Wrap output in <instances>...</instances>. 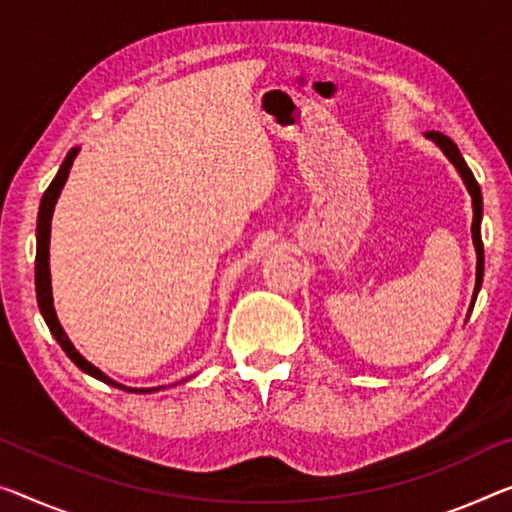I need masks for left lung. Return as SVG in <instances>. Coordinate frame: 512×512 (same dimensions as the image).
Here are the masks:
<instances>
[{"instance_id":"1","label":"left lung","mask_w":512,"mask_h":512,"mask_svg":"<svg viewBox=\"0 0 512 512\" xmlns=\"http://www.w3.org/2000/svg\"><path fill=\"white\" fill-rule=\"evenodd\" d=\"M428 139L435 141V144L442 148L444 155L448 160L453 162V167L458 169V174L465 180L467 190L471 194V206H474V222H471V238H474V247H476V286H474V297H471V304H469V313L474 309V302L478 297V290H481V283H483V270H485V256H483V240H481V219H483V194H481V187H478L474 174H471V169L467 167V162L462 160V155L458 151V146L453 144L451 139L442 132H428L426 135ZM467 313V316H469Z\"/></svg>"}]
</instances>
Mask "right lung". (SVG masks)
<instances>
[{
    "label": "right lung",
    "instance_id": "obj_1",
    "mask_svg": "<svg viewBox=\"0 0 512 512\" xmlns=\"http://www.w3.org/2000/svg\"><path fill=\"white\" fill-rule=\"evenodd\" d=\"M80 153V148H70V153L66 155V160L61 162V169L57 171V176L47 187L43 199H41V208H38V224H36V300H38V309H41L43 318H45V325L50 327L52 336L57 338V343L61 345V350L66 352V355L73 359V364L77 368H82L84 373H89L91 377H96V380L105 382V384H112V387H119L123 391H135V393H151V391H160L157 389H132V387H123V384L114 382L112 377H107L105 373L100 371L91 364V361H86L80 352L75 350V345L70 343V338L66 336L64 327H61V322L57 318V311H54V302H52V283H50V229H52V212L54 206H57V199L61 190H64L68 174H70V167H73V160Z\"/></svg>",
    "mask_w": 512,
    "mask_h": 512
}]
</instances>
